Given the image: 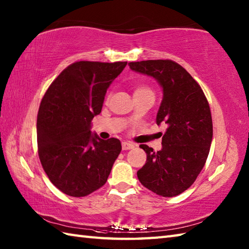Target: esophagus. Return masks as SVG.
<instances>
[{"label": "esophagus", "mask_w": 249, "mask_h": 249, "mask_svg": "<svg viewBox=\"0 0 249 249\" xmlns=\"http://www.w3.org/2000/svg\"><path fill=\"white\" fill-rule=\"evenodd\" d=\"M135 147V144L134 143H130V142H122V149L127 151V150H131L134 149Z\"/></svg>", "instance_id": "esophagus-1"}]
</instances>
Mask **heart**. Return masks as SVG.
<instances>
[{
  "instance_id": "heart-1",
  "label": "heart",
  "mask_w": 249,
  "mask_h": 249,
  "mask_svg": "<svg viewBox=\"0 0 249 249\" xmlns=\"http://www.w3.org/2000/svg\"><path fill=\"white\" fill-rule=\"evenodd\" d=\"M143 89H145V88H138V89H136V92L137 91H143Z\"/></svg>"
}]
</instances>
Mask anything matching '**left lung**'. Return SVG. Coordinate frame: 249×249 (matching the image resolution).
I'll list each match as a JSON object with an SVG mask.
<instances>
[{
  "instance_id": "1",
  "label": "left lung",
  "mask_w": 249,
  "mask_h": 249,
  "mask_svg": "<svg viewBox=\"0 0 249 249\" xmlns=\"http://www.w3.org/2000/svg\"><path fill=\"white\" fill-rule=\"evenodd\" d=\"M131 71L151 76L162 88L157 125L166 124L162 149L140 144L146 162L137 176L147 189L174 197L189 188L202 170L213 138L210 106L202 89L189 72L171 60L130 62Z\"/></svg>"
}]
</instances>
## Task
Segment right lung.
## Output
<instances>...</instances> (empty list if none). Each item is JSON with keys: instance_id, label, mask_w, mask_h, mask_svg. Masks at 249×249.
Segmentation results:
<instances>
[{"instance_id": "obj_1", "label": "right lung", "mask_w": 249, "mask_h": 249, "mask_svg": "<svg viewBox=\"0 0 249 249\" xmlns=\"http://www.w3.org/2000/svg\"><path fill=\"white\" fill-rule=\"evenodd\" d=\"M127 62H75L47 89L37 115L38 156L51 183L71 197H84L107 182L122 150L119 139H100L91 122L107 89Z\"/></svg>"}]
</instances>
